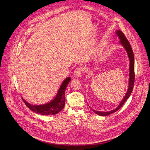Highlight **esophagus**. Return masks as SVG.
<instances>
[{"mask_svg":"<svg viewBox=\"0 0 150 150\" xmlns=\"http://www.w3.org/2000/svg\"><path fill=\"white\" fill-rule=\"evenodd\" d=\"M83 69L82 68H81V67L77 68V69L75 71L74 73V75L75 77L76 78H78V77H81V74L83 73Z\"/></svg>","mask_w":150,"mask_h":150,"instance_id":"1","label":"esophagus"}]
</instances>
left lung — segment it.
<instances>
[{"label":"left lung","mask_w":150,"mask_h":150,"mask_svg":"<svg viewBox=\"0 0 150 150\" xmlns=\"http://www.w3.org/2000/svg\"><path fill=\"white\" fill-rule=\"evenodd\" d=\"M117 35L118 36L119 39H120V42L121 43V44L124 47V48L126 49L127 53L128 54V56L130 60V67H129V88L127 90V91L125 95V98H123V99L122 100V101L121 102V103H120V105L118 106V107L117 108H115V110L110 111L109 112H101V111H96L93 110L94 112H95L96 114H98L100 116H106L110 115L113 112H115L116 111H117L123 105V104L125 103V102L127 100V99L129 98V96H130V94L132 92L133 88V86H134V54H133V52L132 50V48L131 47V45L129 43V42L128 41V40L127 39L126 37L125 36V34L122 33L121 30H117L116 32Z\"/></svg>","instance_id":"obj_1"}]
</instances>
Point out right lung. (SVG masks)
I'll list each match as a JSON object with an SVG mask.
<instances>
[{
    "label": "right lung",
    "instance_id": "add662e5",
    "mask_svg": "<svg viewBox=\"0 0 150 150\" xmlns=\"http://www.w3.org/2000/svg\"><path fill=\"white\" fill-rule=\"evenodd\" d=\"M71 80V78L70 77H67L64 80L56 98L48 103L40 105H33L27 102L23 98L22 99L25 105L33 112L40 114L43 115L56 114L62 110L65 105V90Z\"/></svg>",
    "mask_w": 150,
    "mask_h": 150
}]
</instances>
